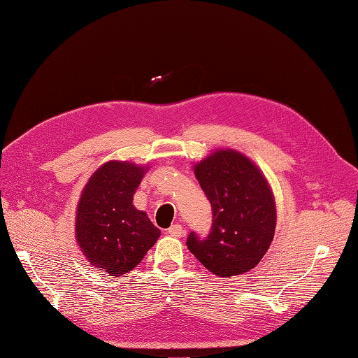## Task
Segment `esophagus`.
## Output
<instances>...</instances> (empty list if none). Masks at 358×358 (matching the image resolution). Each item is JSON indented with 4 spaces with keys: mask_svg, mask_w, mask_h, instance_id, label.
Returning <instances> with one entry per match:
<instances>
[{
    "mask_svg": "<svg viewBox=\"0 0 358 358\" xmlns=\"http://www.w3.org/2000/svg\"><path fill=\"white\" fill-rule=\"evenodd\" d=\"M167 233L170 234V236H175V237H182L183 236V227L180 225V224H173L170 229L167 230Z\"/></svg>",
    "mask_w": 358,
    "mask_h": 358,
    "instance_id": "esophagus-1",
    "label": "esophagus"
}]
</instances>
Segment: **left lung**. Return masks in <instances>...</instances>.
<instances>
[{
  "label": "left lung",
  "mask_w": 358,
  "mask_h": 358,
  "mask_svg": "<svg viewBox=\"0 0 358 358\" xmlns=\"http://www.w3.org/2000/svg\"><path fill=\"white\" fill-rule=\"evenodd\" d=\"M212 206L210 233L188 236V249L221 278L254 268L273 241L276 204L267 179L254 162L233 149H218L194 166Z\"/></svg>",
  "instance_id": "obj_1"
}]
</instances>
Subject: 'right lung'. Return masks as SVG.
<instances>
[{"label": "right lung", "mask_w": 358, "mask_h": 358, "mask_svg": "<svg viewBox=\"0 0 358 358\" xmlns=\"http://www.w3.org/2000/svg\"><path fill=\"white\" fill-rule=\"evenodd\" d=\"M148 167L109 161L94 171L76 212V241L88 262L110 276H122L142 262L161 231L133 196Z\"/></svg>", "instance_id": "obj_1"}]
</instances>
